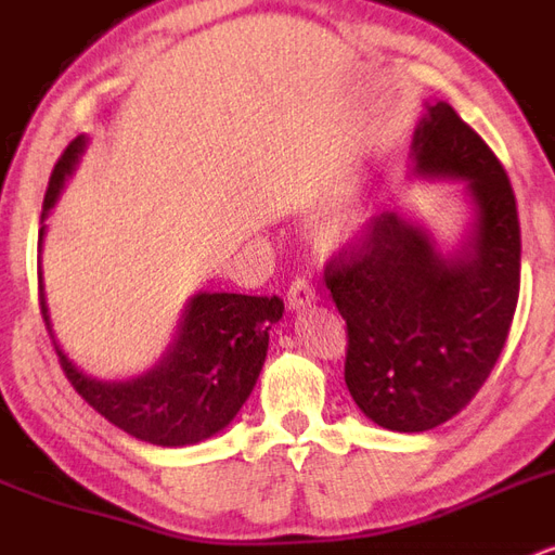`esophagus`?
I'll use <instances>...</instances> for the list:
<instances>
[{"label":"esophagus","mask_w":555,"mask_h":555,"mask_svg":"<svg viewBox=\"0 0 555 555\" xmlns=\"http://www.w3.org/2000/svg\"><path fill=\"white\" fill-rule=\"evenodd\" d=\"M313 299H315V286L310 284V279L297 276L295 282L289 284V292H286V302H289L292 310L305 308V305H310Z\"/></svg>","instance_id":"1"}]
</instances>
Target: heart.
Instances as JSON below:
<instances>
[{"label":"heart","instance_id":"1","mask_svg":"<svg viewBox=\"0 0 555 555\" xmlns=\"http://www.w3.org/2000/svg\"><path fill=\"white\" fill-rule=\"evenodd\" d=\"M367 216L358 203H344V206L336 208L334 214L326 216L321 229H318V237L326 247L344 245V242H352L365 227Z\"/></svg>","mask_w":555,"mask_h":555}]
</instances>
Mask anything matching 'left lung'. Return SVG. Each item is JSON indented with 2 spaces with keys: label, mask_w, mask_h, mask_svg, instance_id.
Instances as JSON below:
<instances>
[{
  "label": "left lung",
  "mask_w": 555,
  "mask_h": 555,
  "mask_svg": "<svg viewBox=\"0 0 555 555\" xmlns=\"http://www.w3.org/2000/svg\"><path fill=\"white\" fill-rule=\"evenodd\" d=\"M412 158L417 175L467 182V245L441 256L417 221L384 211L326 263L347 321L344 380L365 417L397 433L438 428L475 399L506 344L521 269L512 182L446 101L428 104Z\"/></svg>",
  "instance_id": "1"
}]
</instances>
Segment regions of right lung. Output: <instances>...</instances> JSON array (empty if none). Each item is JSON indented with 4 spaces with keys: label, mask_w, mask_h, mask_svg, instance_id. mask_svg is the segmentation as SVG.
Listing matches in <instances>:
<instances>
[{
    "label": "right lung",
    "mask_w": 555,
    "mask_h": 555,
    "mask_svg": "<svg viewBox=\"0 0 555 555\" xmlns=\"http://www.w3.org/2000/svg\"><path fill=\"white\" fill-rule=\"evenodd\" d=\"M82 149L86 138L80 135L54 164L43 195L41 221L52 211L65 177L73 175ZM38 305L60 354L62 371L75 391L112 425L156 446L197 443L232 423L263 367L269 331L284 313V302L276 295L250 297L201 292L184 308L177 339L154 371L125 384H114L88 378L60 349L49 321L41 273Z\"/></svg>",
    "instance_id": "right-lung-1"
}]
</instances>
